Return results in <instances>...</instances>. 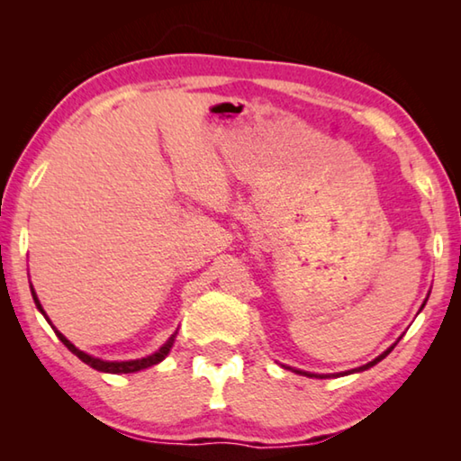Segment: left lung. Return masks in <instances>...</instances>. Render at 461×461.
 <instances>
[{"label":"left lung","mask_w":461,"mask_h":461,"mask_svg":"<svg viewBox=\"0 0 461 461\" xmlns=\"http://www.w3.org/2000/svg\"><path fill=\"white\" fill-rule=\"evenodd\" d=\"M425 303H427V299H425ZM425 303L423 305H420V309L425 307ZM394 346L396 343H393V346H390L386 352H382L378 357H374L372 362H368V364H364V366H360V368H354V370H348V372H338V374H313V372H305V370H294V368H291V370H294L296 374H301V376H307V378H331V376H335V378H339V376H348V374H354V372H364V370H368V368H372V366H376L380 360H384V357L393 352L394 349Z\"/></svg>","instance_id":"1"}]
</instances>
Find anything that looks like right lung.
Returning <instances> with one entry per match:
<instances>
[{
    "instance_id": "add662e5",
    "label": "right lung",
    "mask_w": 461,
    "mask_h": 461,
    "mask_svg": "<svg viewBox=\"0 0 461 461\" xmlns=\"http://www.w3.org/2000/svg\"><path fill=\"white\" fill-rule=\"evenodd\" d=\"M30 291H32V299H34V303H36V309L41 311V313L44 315V319L46 321L50 323V319H49V315H46V311L42 309V305H41V301H38V294H36V291H34V286H30ZM52 325V323H50ZM52 330H54V333H57V338L65 343V346L71 349V352L79 357L81 362H85L87 366H91L93 370H97V372H107V374H131V372H140V370H146V368H150V366H156V364H160L162 360H165V357L168 356V352H170V348H173V343H175V338H176V331L170 335V338L167 339V343H162V348L158 349V352H154V354H150V356H146V357H138V360H126V362H109V360H101V357H95V356H89L87 352H83V349H79L75 346V343H71L68 341L65 335H62L57 327L52 325Z\"/></svg>"
}]
</instances>
